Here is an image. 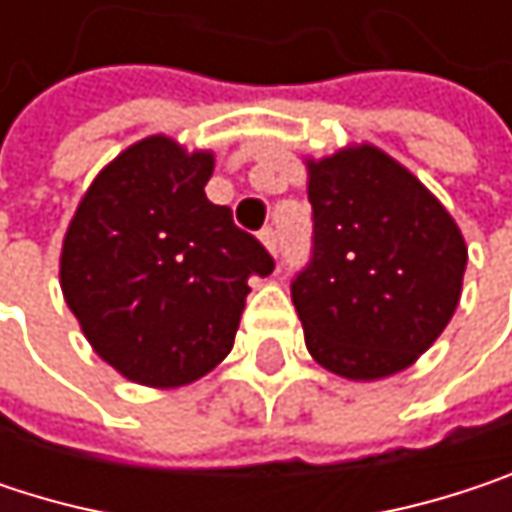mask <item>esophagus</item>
I'll return each mask as SVG.
<instances>
[{
  "label": "esophagus",
  "mask_w": 512,
  "mask_h": 512,
  "mask_svg": "<svg viewBox=\"0 0 512 512\" xmlns=\"http://www.w3.org/2000/svg\"><path fill=\"white\" fill-rule=\"evenodd\" d=\"M260 240H263V246L275 255L278 252V231L272 228V225H266L263 231H260Z\"/></svg>",
  "instance_id": "esophagus-1"
}]
</instances>
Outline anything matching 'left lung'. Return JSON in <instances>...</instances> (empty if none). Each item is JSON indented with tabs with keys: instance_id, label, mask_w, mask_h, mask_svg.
Wrapping results in <instances>:
<instances>
[{
	"instance_id": "8db88e82",
	"label": "left lung",
	"mask_w": 512,
	"mask_h": 512,
	"mask_svg": "<svg viewBox=\"0 0 512 512\" xmlns=\"http://www.w3.org/2000/svg\"><path fill=\"white\" fill-rule=\"evenodd\" d=\"M311 257L290 296L308 353L347 379L409 367L457 311L465 243L448 210L364 145L308 165Z\"/></svg>"
}]
</instances>
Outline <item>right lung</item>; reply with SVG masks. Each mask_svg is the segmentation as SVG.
Returning <instances> with one entry per match:
<instances>
[{
  "instance_id": "right-lung-1",
  "label": "right lung",
  "mask_w": 512,
  "mask_h": 512,
  "mask_svg": "<svg viewBox=\"0 0 512 512\" xmlns=\"http://www.w3.org/2000/svg\"><path fill=\"white\" fill-rule=\"evenodd\" d=\"M213 156L151 136L85 192L61 252V290L97 356L177 388L231 353L249 278L275 269L231 207L207 201Z\"/></svg>"
}]
</instances>
